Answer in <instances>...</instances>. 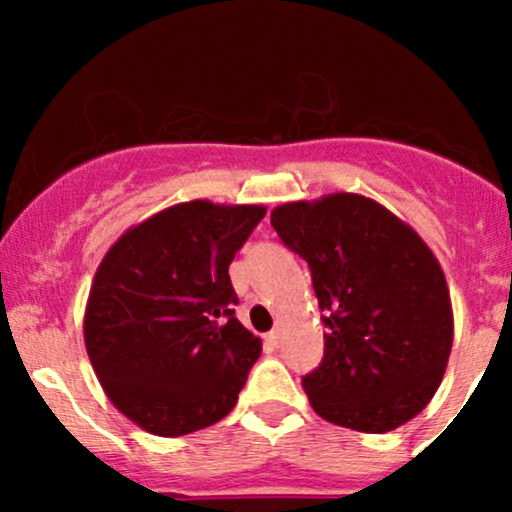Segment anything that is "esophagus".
I'll list each match as a JSON object with an SVG mask.
<instances>
[{
	"mask_svg": "<svg viewBox=\"0 0 512 512\" xmlns=\"http://www.w3.org/2000/svg\"><path fill=\"white\" fill-rule=\"evenodd\" d=\"M269 342L274 346H281V342H284V332H281V327H276V330L269 332Z\"/></svg>",
	"mask_w": 512,
	"mask_h": 512,
	"instance_id": "1",
	"label": "esophagus"
}]
</instances>
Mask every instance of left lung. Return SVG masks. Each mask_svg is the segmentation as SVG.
<instances>
[{"label":"left lung","instance_id":"obj_1","mask_svg":"<svg viewBox=\"0 0 512 512\" xmlns=\"http://www.w3.org/2000/svg\"><path fill=\"white\" fill-rule=\"evenodd\" d=\"M272 226L308 262L325 356L303 378L317 416L361 433L395 431L443 383L452 303L440 262L390 209L356 192L286 202Z\"/></svg>","mask_w":512,"mask_h":512}]
</instances>
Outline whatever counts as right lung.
<instances>
[{"instance_id":"right-lung-1","label":"right lung","mask_w":512,"mask_h":512,"mask_svg":"<svg viewBox=\"0 0 512 512\" xmlns=\"http://www.w3.org/2000/svg\"><path fill=\"white\" fill-rule=\"evenodd\" d=\"M262 204L192 199L127 228L98 264L84 313L96 378L117 411L163 438L236 407L262 339L233 317L228 264Z\"/></svg>"}]
</instances>
